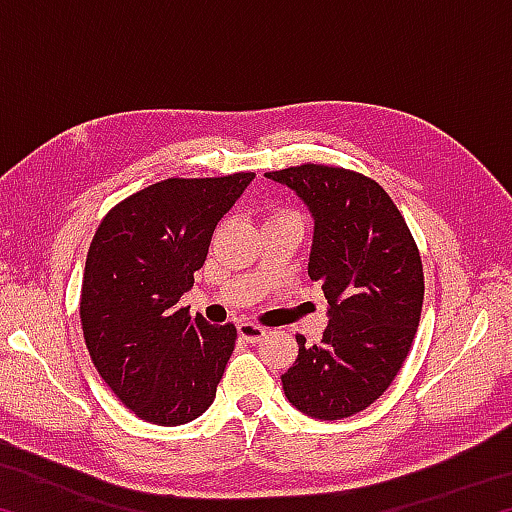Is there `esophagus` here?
<instances>
[{"instance_id":"1","label":"esophagus","mask_w":512,"mask_h":512,"mask_svg":"<svg viewBox=\"0 0 512 512\" xmlns=\"http://www.w3.org/2000/svg\"><path fill=\"white\" fill-rule=\"evenodd\" d=\"M237 332H239V336H241V339H244V341L257 343V341L264 339L268 329L262 327V325H257V323H250V320H244V323L237 325Z\"/></svg>"}]
</instances>
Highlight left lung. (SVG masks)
I'll return each mask as SVG.
<instances>
[{
	"mask_svg": "<svg viewBox=\"0 0 512 512\" xmlns=\"http://www.w3.org/2000/svg\"><path fill=\"white\" fill-rule=\"evenodd\" d=\"M264 176L309 207L307 271L329 305L320 343L296 336L284 395L311 418H350L384 395L411 350L424 300L418 246L393 198L363 173L300 164Z\"/></svg>",
	"mask_w": 512,
	"mask_h": 512,
	"instance_id": "8db88e82",
	"label": "left lung"
}]
</instances>
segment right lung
Returning <instances> with one entry per match:
<instances>
[{
    "mask_svg": "<svg viewBox=\"0 0 512 512\" xmlns=\"http://www.w3.org/2000/svg\"><path fill=\"white\" fill-rule=\"evenodd\" d=\"M253 178H167L117 203L94 232L81 287L85 345L137 418L178 427L214 402L237 327L192 318L178 300Z\"/></svg>",
    "mask_w": 512,
    "mask_h": 512,
    "instance_id": "right-lung-1",
    "label": "right lung"
}]
</instances>
